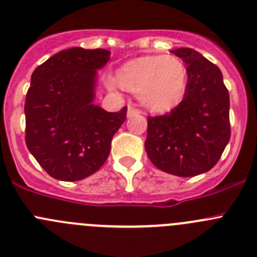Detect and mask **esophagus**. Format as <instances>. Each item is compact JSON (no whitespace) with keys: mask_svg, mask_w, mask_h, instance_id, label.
Masks as SVG:
<instances>
[{"mask_svg":"<svg viewBox=\"0 0 257 257\" xmlns=\"http://www.w3.org/2000/svg\"><path fill=\"white\" fill-rule=\"evenodd\" d=\"M138 114H141V110L136 109V107L133 106L128 107V117H132L134 116V115H138Z\"/></svg>","mask_w":257,"mask_h":257,"instance_id":"1","label":"esophagus"}]
</instances>
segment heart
<instances>
[{
    "mask_svg": "<svg viewBox=\"0 0 257 257\" xmlns=\"http://www.w3.org/2000/svg\"><path fill=\"white\" fill-rule=\"evenodd\" d=\"M116 81L120 87L140 93L146 107L164 112L183 100L188 69L185 63L175 56H146L124 64L116 72ZM107 83L114 86L110 80Z\"/></svg>",
    "mask_w": 257,
    "mask_h": 257,
    "instance_id": "b5f03b06",
    "label": "heart"
}]
</instances>
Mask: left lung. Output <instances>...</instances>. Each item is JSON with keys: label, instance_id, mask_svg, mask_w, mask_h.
I'll return each mask as SVG.
<instances>
[{"label": "left lung", "instance_id": "8db88e82", "mask_svg": "<svg viewBox=\"0 0 257 257\" xmlns=\"http://www.w3.org/2000/svg\"><path fill=\"white\" fill-rule=\"evenodd\" d=\"M188 69L183 101L160 116H148L146 151L157 169L190 177L219 161L231 137L229 93L220 69L191 48L171 50Z\"/></svg>", "mask_w": 257, "mask_h": 257}]
</instances>
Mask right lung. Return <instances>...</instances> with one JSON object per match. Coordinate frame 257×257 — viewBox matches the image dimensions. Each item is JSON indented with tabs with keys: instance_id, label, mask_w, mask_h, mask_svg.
<instances>
[{
	"instance_id": "add662e5",
	"label": "right lung",
	"mask_w": 257,
	"mask_h": 257,
	"mask_svg": "<svg viewBox=\"0 0 257 257\" xmlns=\"http://www.w3.org/2000/svg\"><path fill=\"white\" fill-rule=\"evenodd\" d=\"M106 49L62 50L35 68L25 100V142L52 177L78 181L95 174L110 153L126 106L107 112L93 104L97 69Z\"/></svg>"
}]
</instances>
